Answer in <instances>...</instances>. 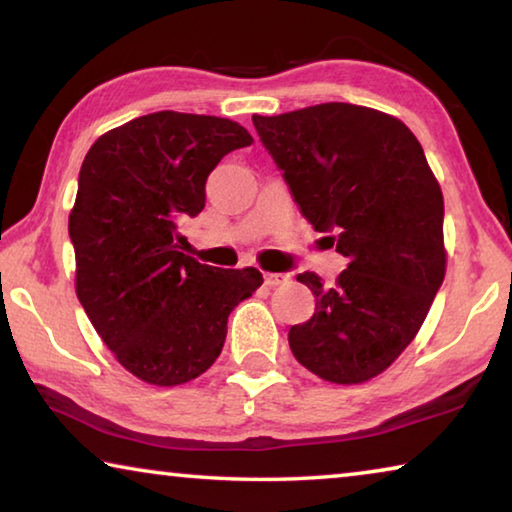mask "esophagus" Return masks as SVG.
I'll use <instances>...</instances> for the list:
<instances>
[{"instance_id":"obj_1","label":"esophagus","mask_w":512,"mask_h":512,"mask_svg":"<svg viewBox=\"0 0 512 512\" xmlns=\"http://www.w3.org/2000/svg\"><path fill=\"white\" fill-rule=\"evenodd\" d=\"M289 273H264V284L266 287H280V284L289 282Z\"/></svg>"}]
</instances>
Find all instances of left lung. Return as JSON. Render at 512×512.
I'll return each instance as SVG.
<instances>
[{"label":"left lung","instance_id":"left-lung-1","mask_svg":"<svg viewBox=\"0 0 512 512\" xmlns=\"http://www.w3.org/2000/svg\"><path fill=\"white\" fill-rule=\"evenodd\" d=\"M253 124L300 212L348 257L332 287L298 275L316 311L289 329L293 357L334 384L368 381L415 339L443 284V192L415 135L379 110L320 103Z\"/></svg>","mask_w":512,"mask_h":512}]
</instances>
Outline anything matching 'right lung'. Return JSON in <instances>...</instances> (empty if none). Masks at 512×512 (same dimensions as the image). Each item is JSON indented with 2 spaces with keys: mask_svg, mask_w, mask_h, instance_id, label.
Returning <instances> with one entry per match:
<instances>
[{
  "mask_svg": "<svg viewBox=\"0 0 512 512\" xmlns=\"http://www.w3.org/2000/svg\"><path fill=\"white\" fill-rule=\"evenodd\" d=\"M253 144L237 121L151 112L92 144L69 214L76 296L135 377L178 386L212 366L228 316L262 287L257 268H214L180 253L178 223L205 207L223 155Z\"/></svg>",
  "mask_w": 512,
  "mask_h": 512,
  "instance_id": "1",
  "label": "right lung"
}]
</instances>
